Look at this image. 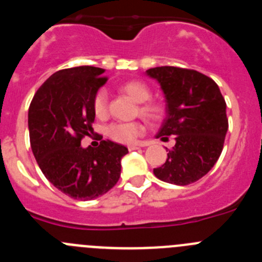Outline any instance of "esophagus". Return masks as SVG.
<instances>
[{
    "label": "esophagus",
    "instance_id": "obj_1",
    "mask_svg": "<svg viewBox=\"0 0 262 262\" xmlns=\"http://www.w3.org/2000/svg\"><path fill=\"white\" fill-rule=\"evenodd\" d=\"M140 145H128V151H135V149H139Z\"/></svg>",
    "mask_w": 262,
    "mask_h": 262
}]
</instances>
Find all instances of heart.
<instances>
[{"mask_svg":"<svg viewBox=\"0 0 262 262\" xmlns=\"http://www.w3.org/2000/svg\"><path fill=\"white\" fill-rule=\"evenodd\" d=\"M120 90L124 94L140 103L139 105V113L140 115L145 117L147 119H159L161 117L163 108L159 103L148 101L151 98V89L143 81L133 80L122 85ZM93 110L94 114L99 118H103L107 114V93L106 90H99L93 99ZM106 134L114 142L122 143V144H131L144 134V124L142 122H118L107 127Z\"/></svg>","mask_w":262,"mask_h":262,"instance_id":"b5f03b06","label":"heart"}]
</instances>
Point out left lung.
<instances>
[{
  "instance_id": "1",
  "label": "left lung",
  "mask_w": 262,
  "mask_h": 262,
  "mask_svg": "<svg viewBox=\"0 0 262 262\" xmlns=\"http://www.w3.org/2000/svg\"><path fill=\"white\" fill-rule=\"evenodd\" d=\"M165 97V118L156 138L174 136L168 159L154 169L159 180L185 185L211 170L223 149L228 129L226 101L214 80L193 69L156 67L145 71Z\"/></svg>"
}]
</instances>
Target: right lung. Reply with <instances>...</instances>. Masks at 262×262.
Instances as JSON below:
<instances>
[{"label":"right lung","mask_w":262,"mask_h":262,"mask_svg":"<svg viewBox=\"0 0 262 262\" xmlns=\"http://www.w3.org/2000/svg\"><path fill=\"white\" fill-rule=\"evenodd\" d=\"M97 67H75L53 73L29 108L30 144L48 181L71 198L90 201L107 193L120 177L124 145L102 140L82 148L94 122L93 99L106 84Z\"/></svg>","instance_id":"right-lung-1"}]
</instances>
